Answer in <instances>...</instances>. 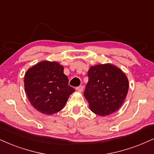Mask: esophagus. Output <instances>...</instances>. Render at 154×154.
<instances>
[{
  "instance_id": "obj_1",
  "label": "esophagus",
  "mask_w": 154,
  "mask_h": 154,
  "mask_svg": "<svg viewBox=\"0 0 154 154\" xmlns=\"http://www.w3.org/2000/svg\"><path fill=\"white\" fill-rule=\"evenodd\" d=\"M83 89V87L82 86H78V87H76V88H75V90H76L77 91H79V92H82Z\"/></svg>"
}]
</instances>
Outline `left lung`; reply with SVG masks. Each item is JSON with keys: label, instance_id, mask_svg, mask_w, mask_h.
I'll return each mask as SVG.
<instances>
[{"label": "left lung", "instance_id": "8db88e82", "mask_svg": "<svg viewBox=\"0 0 154 154\" xmlns=\"http://www.w3.org/2000/svg\"><path fill=\"white\" fill-rule=\"evenodd\" d=\"M85 98L96 114L104 116L116 111L122 105L128 90L127 76L119 68L111 63L91 66Z\"/></svg>", "mask_w": 154, "mask_h": 154}]
</instances>
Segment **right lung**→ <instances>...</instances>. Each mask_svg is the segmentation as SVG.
<instances>
[{
	"label": "right lung",
	"mask_w": 154,
	"mask_h": 154,
	"mask_svg": "<svg viewBox=\"0 0 154 154\" xmlns=\"http://www.w3.org/2000/svg\"><path fill=\"white\" fill-rule=\"evenodd\" d=\"M24 87L30 103L43 114L51 115L63 109L75 91L68 85L63 66L56 61L43 60L28 68Z\"/></svg>",
	"instance_id": "1"
}]
</instances>
